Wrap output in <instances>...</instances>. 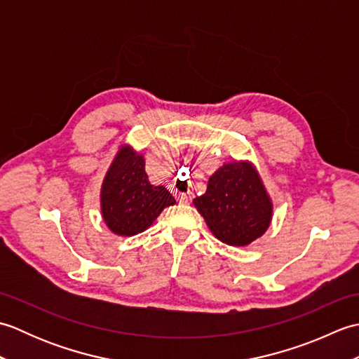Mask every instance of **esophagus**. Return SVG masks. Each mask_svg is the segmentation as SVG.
I'll list each match as a JSON object with an SVG mask.
<instances>
[{"label":"esophagus","mask_w":359,"mask_h":359,"mask_svg":"<svg viewBox=\"0 0 359 359\" xmlns=\"http://www.w3.org/2000/svg\"><path fill=\"white\" fill-rule=\"evenodd\" d=\"M177 199H179V202L180 203H189V202H191V196H189V194H185V193H182V194H179L177 196Z\"/></svg>","instance_id":"34e87169"}]
</instances>
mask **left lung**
<instances>
[{"label": "left lung", "mask_w": 359, "mask_h": 359, "mask_svg": "<svg viewBox=\"0 0 359 359\" xmlns=\"http://www.w3.org/2000/svg\"><path fill=\"white\" fill-rule=\"evenodd\" d=\"M211 233L233 247H245L269 230L273 203L250 162L224 163L211 175L205 194L193 201Z\"/></svg>", "instance_id": "obj_1"}]
</instances>
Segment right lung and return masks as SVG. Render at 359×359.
Returning a JSON list of instances; mask_svg holds the SVG:
<instances>
[{
    "instance_id": "right-lung-1",
    "label": "right lung",
    "mask_w": 359,
    "mask_h": 359,
    "mask_svg": "<svg viewBox=\"0 0 359 359\" xmlns=\"http://www.w3.org/2000/svg\"><path fill=\"white\" fill-rule=\"evenodd\" d=\"M174 203L172 194L163 185L149 184L140 152L128 144L121 147L102 184L100 207L106 226L126 238L139 234Z\"/></svg>"
}]
</instances>
